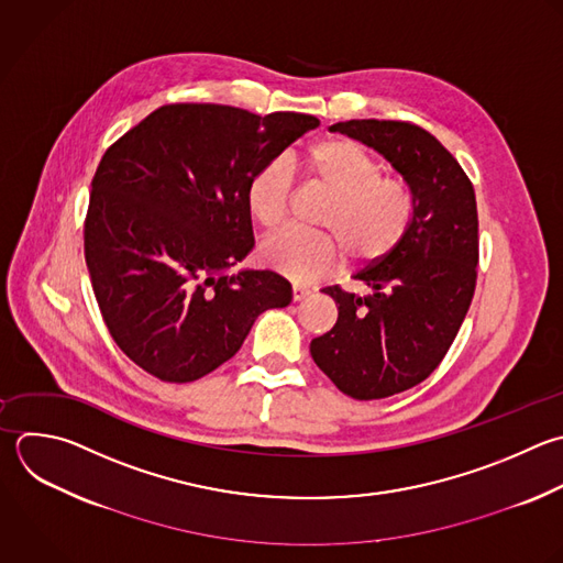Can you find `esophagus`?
I'll use <instances>...</instances> for the list:
<instances>
[{
  "label": "esophagus",
  "mask_w": 563,
  "mask_h": 563,
  "mask_svg": "<svg viewBox=\"0 0 563 563\" xmlns=\"http://www.w3.org/2000/svg\"><path fill=\"white\" fill-rule=\"evenodd\" d=\"M308 295H310L308 288H303V286H292V301H295V303H297V301H303Z\"/></svg>",
  "instance_id": "34e87169"
}]
</instances>
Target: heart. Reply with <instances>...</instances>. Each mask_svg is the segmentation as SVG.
Listing matches in <instances>:
<instances>
[{"label":"heart","mask_w":563,"mask_h":563,"mask_svg":"<svg viewBox=\"0 0 563 563\" xmlns=\"http://www.w3.org/2000/svg\"><path fill=\"white\" fill-rule=\"evenodd\" d=\"M308 185L325 191L319 229L328 233L282 231L271 235L260 257L264 266L295 284L330 275L345 253L354 266H369L389 255L411 220V194L405 183L380 176L378 161L347 139H323L297 163ZM292 183L282 165L260 169L246 189L251 218L266 231L286 222Z\"/></svg>","instance_id":"b5f03b06"}]
</instances>
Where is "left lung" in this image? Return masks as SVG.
<instances>
[{
    "label": "left lung",
    "mask_w": 563,
    "mask_h": 563,
    "mask_svg": "<svg viewBox=\"0 0 563 563\" xmlns=\"http://www.w3.org/2000/svg\"><path fill=\"white\" fill-rule=\"evenodd\" d=\"M383 154L411 194V220L396 249L354 275L367 295L328 286L334 328L310 343L319 369L356 400L422 383L444 358L477 279V207L457 161L427 130L405 121L330 128Z\"/></svg>",
    "instance_id": "left-lung-1"
}]
</instances>
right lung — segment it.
<instances>
[{"label": "right lung", "mask_w": 563, "mask_h": 563, "mask_svg": "<svg viewBox=\"0 0 563 563\" xmlns=\"http://www.w3.org/2000/svg\"><path fill=\"white\" fill-rule=\"evenodd\" d=\"M319 128L216 103H172L101 158L86 216V264L117 345L165 383H191L244 343L255 319L292 299L273 271H229L255 246L246 189Z\"/></svg>", "instance_id": "add662e5"}]
</instances>
